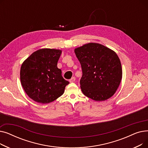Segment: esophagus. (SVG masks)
Returning <instances> with one entry per match:
<instances>
[{
    "instance_id": "esophagus-1",
    "label": "esophagus",
    "mask_w": 148,
    "mask_h": 148,
    "mask_svg": "<svg viewBox=\"0 0 148 148\" xmlns=\"http://www.w3.org/2000/svg\"><path fill=\"white\" fill-rule=\"evenodd\" d=\"M75 80V77H72V78L69 80V82L70 83H73V82H74V81Z\"/></svg>"
}]
</instances>
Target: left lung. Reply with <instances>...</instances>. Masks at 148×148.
<instances>
[{"label": "left lung", "mask_w": 148, "mask_h": 148, "mask_svg": "<svg viewBox=\"0 0 148 148\" xmlns=\"http://www.w3.org/2000/svg\"><path fill=\"white\" fill-rule=\"evenodd\" d=\"M82 69L80 88L87 97L101 101L112 97L122 77L120 59L114 51L90 42L74 50Z\"/></svg>", "instance_id": "left-lung-1"}]
</instances>
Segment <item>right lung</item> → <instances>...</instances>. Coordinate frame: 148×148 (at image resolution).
<instances>
[{
  "mask_svg": "<svg viewBox=\"0 0 148 148\" xmlns=\"http://www.w3.org/2000/svg\"><path fill=\"white\" fill-rule=\"evenodd\" d=\"M62 50L42 49L34 52L21 65L20 81L26 94L35 101L48 104L64 94L69 84L57 66Z\"/></svg>",
  "mask_w": 148,
  "mask_h": 148,
  "instance_id": "1",
  "label": "right lung"
}]
</instances>
